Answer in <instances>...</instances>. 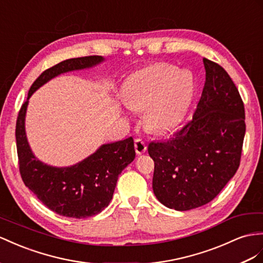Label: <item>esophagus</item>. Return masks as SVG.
Instances as JSON below:
<instances>
[{
	"label": "esophagus",
	"instance_id": "1",
	"mask_svg": "<svg viewBox=\"0 0 263 263\" xmlns=\"http://www.w3.org/2000/svg\"><path fill=\"white\" fill-rule=\"evenodd\" d=\"M134 147H136V152L137 154H142L146 151V144L142 139H136L134 141Z\"/></svg>",
	"mask_w": 263,
	"mask_h": 263
}]
</instances>
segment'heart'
<instances>
[{"label": "heart", "instance_id": "obj_1", "mask_svg": "<svg viewBox=\"0 0 263 263\" xmlns=\"http://www.w3.org/2000/svg\"><path fill=\"white\" fill-rule=\"evenodd\" d=\"M193 90L191 77L159 63L140 71L123 91V102L133 111L147 107L145 121L154 131H167L182 120Z\"/></svg>", "mask_w": 263, "mask_h": 263}]
</instances>
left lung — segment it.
I'll return each mask as SVG.
<instances>
[{
    "label": "left lung",
    "instance_id": "1",
    "mask_svg": "<svg viewBox=\"0 0 263 263\" xmlns=\"http://www.w3.org/2000/svg\"><path fill=\"white\" fill-rule=\"evenodd\" d=\"M205 83L193 118L166 141H152V187L161 203L186 211L212 201L237 172L245 105L227 71L203 59Z\"/></svg>",
    "mask_w": 263,
    "mask_h": 263
}]
</instances>
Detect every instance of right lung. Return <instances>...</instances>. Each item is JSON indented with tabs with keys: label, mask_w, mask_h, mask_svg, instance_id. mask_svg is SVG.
<instances>
[{
	"label": "right lung",
	"mask_w": 263,
	"mask_h": 263,
	"mask_svg": "<svg viewBox=\"0 0 263 263\" xmlns=\"http://www.w3.org/2000/svg\"><path fill=\"white\" fill-rule=\"evenodd\" d=\"M103 61L90 55L69 59L41 73L18 111L15 127L18 170L24 184L50 210L69 218L92 217L109 205L119 174L136 158L133 138L104 144L92 156L70 167H53L33 156L26 140L24 118L32 93L59 74L85 69Z\"/></svg>",
	"instance_id": "right-lung-1"
}]
</instances>
